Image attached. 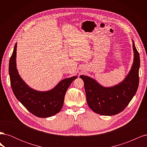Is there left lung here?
I'll list each match as a JSON object with an SVG mask.
<instances>
[{
    "mask_svg": "<svg viewBox=\"0 0 147 147\" xmlns=\"http://www.w3.org/2000/svg\"><path fill=\"white\" fill-rule=\"evenodd\" d=\"M134 62L124 80L112 87L102 86L86 75H80L84 82L88 106L96 113L107 116L117 115L125 109L137 92L139 83L140 56L132 40Z\"/></svg>",
    "mask_w": 147,
    "mask_h": 147,
    "instance_id": "obj_1",
    "label": "left lung"
}]
</instances>
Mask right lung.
I'll return each instance as SVG.
<instances>
[{"mask_svg":"<svg viewBox=\"0 0 147 147\" xmlns=\"http://www.w3.org/2000/svg\"><path fill=\"white\" fill-rule=\"evenodd\" d=\"M17 43L9 62V75L12 90L15 96L26 109L35 116L47 118L60 112L68 88L77 76L61 80L52 90L39 91L30 88L21 78L16 69Z\"/></svg>","mask_w":147,"mask_h":147,"instance_id":"add662e5","label":"right lung"}]
</instances>
